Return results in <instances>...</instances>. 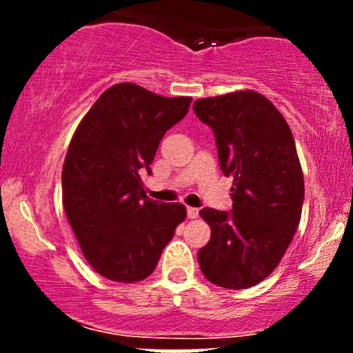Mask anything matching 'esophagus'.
<instances>
[{
	"label": "esophagus",
	"mask_w": 353,
	"mask_h": 353,
	"mask_svg": "<svg viewBox=\"0 0 353 353\" xmlns=\"http://www.w3.org/2000/svg\"><path fill=\"white\" fill-rule=\"evenodd\" d=\"M188 217L189 219H197V217H199V209L188 208Z\"/></svg>",
	"instance_id": "esophagus-1"
}]
</instances>
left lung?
Masks as SVG:
<instances>
[{
	"instance_id": "8db88e82",
	"label": "left lung",
	"mask_w": 353,
	"mask_h": 353,
	"mask_svg": "<svg viewBox=\"0 0 353 353\" xmlns=\"http://www.w3.org/2000/svg\"><path fill=\"white\" fill-rule=\"evenodd\" d=\"M194 112L214 131L232 209L204 208L210 241L197 252L202 274L224 289H249L279 265L299 228L303 174L289 124L269 99L237 91L197 99Z\"/></svg>"
}]
</instances>
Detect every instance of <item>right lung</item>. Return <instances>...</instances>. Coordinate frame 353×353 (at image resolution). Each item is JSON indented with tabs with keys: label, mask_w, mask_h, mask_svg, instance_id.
<instances>
[{
	"label": "right lung",
	"mask_w": 353,
	"mask_h": 353,
	"mask_svg": "<svg viewBox=\"0 0 353 353\" xmlns=\"http://www.w3.org/2000/svg\"><path fill=\"white\" fill-rule=\"evenodd\" d=\"M190 101L114 84L72 136L61 176L63 208L89 265L109 281L131 283L151 275L185 219L179 202L149 199L139 172L151 174L157 145L188 114Z\"/></svg>",
	"instance_id": "right-lung-1"
}]
</instances>
